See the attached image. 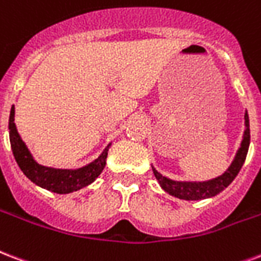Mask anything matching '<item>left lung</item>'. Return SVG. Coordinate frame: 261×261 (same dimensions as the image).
<instances>
[{
	"instance_id": "1",
	"label": "left lung",
	"mask_w": 261,
	"mask_h": 261,
	"mask_svg": "<svg viewBox=\"0 0 261 261\" xmlns=\"http://www.w3.org/2000/svg\"><path fill=\"white\" fill-rule=\"evenodd\" d=\"M245 133H244V139L241 142V148L238 149L237 156L231 166L228 167V170L223 175H220L218 178L208 180V182H175L171 179L163 176L159 174L154 168L152 167L153 174L159 180V184L163 188L164 192H167L171 196L180 198V200H204V198H210L224 190L228 185L231 184L236 179L240 170H241L242 164L245 162L246 154H248V149L250 144V131H249V116L248 112L245 113Z\"/></svg>"
}]
</instances>
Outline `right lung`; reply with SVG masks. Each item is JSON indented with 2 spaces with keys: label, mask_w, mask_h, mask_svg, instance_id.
I'll list each match as a JSON object with an SVG mask.
<instances>
[{
  "label": "right lung",
  "mask_w": 261,
  "mask_h": 261,
  "mask_svg": "<svg viewBox=\"0 0 261 261\" xmlns=\"http://www.w3.org/2000/svg\"><path fill=\"white\" fill-rule=\"evenodd\" d=\"M13 120H15V108L12 107L9 115V139H11L12 152L20 170L38 186L57 194H65V193L79 190L94 182L104 170L109 145L95 162L79 170H55V168L39 166L34 162L31 153L29 152L24 142L20 139Z\"/></svg>",
  "instance_id": "right-lung-1"
}]
</instances>
